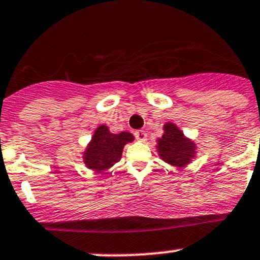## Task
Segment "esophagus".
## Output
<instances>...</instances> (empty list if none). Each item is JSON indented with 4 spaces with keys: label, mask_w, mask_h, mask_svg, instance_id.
<instances>
[{
    "label": "esophagus",
    "mask_w": 260,
    "mask_h": 260,
    "mask_svg": "<svg viewBox=\"0 0 260 260\" xmlns=\"http://www.w3.org/2000/svg\"><path fill=\"white\" fill-rule=\"evenodd\" d=\"M135 137L137 138L138 141H141V142H145V141L147 140L146 131H136V132H135Z\"/></svg>",
    "instance_id": "esophagus-1"
}]
</instances>
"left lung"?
<instances>
[{"label":"left lung","instance_id":"left-lung-1","mask_svg":"<svg viewBox=\"0 0 260 260\" xmlns=\"http://www.w3.org/2000/svg\"><path fill=\"white\" fill-rule=\"evenodd\" d=\"M164 136L157 140L158 153L164 161L172 166H185L195 154V145L186 140L183 133L174 123H166Z\"/></svg>","mask_w":260,"mask_h":260}]
</instances>
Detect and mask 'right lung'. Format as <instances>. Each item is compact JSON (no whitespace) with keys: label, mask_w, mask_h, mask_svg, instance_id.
<instances>
[{"label":"right lung","mask_w":260,"mask_h":260,"mask_svg":"<svg viewBox=\"0 0 260 260\" xmlns=\"http://www.w3.org/2000/svg\"><path fill=\"white\" fill-rule=\"evenodd\" d=\"M132 141L133 136L129 132L113 135L107 125H99L84 153V162L89 169L95 171L109 169L120 159L125 143Z\"/></svg>","instance_id":"obj_1"}]
</instances>
